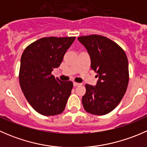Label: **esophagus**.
I'll return each mask as SVG.
<instances>
[{
    "instance_id": "1",
    "label": "esophagus",
    "mask_w": 147,
    "mask_h": 147,
    "mask_svg": "<svg viewBox=\"0 0 147 147\" xmlns=\"http://www.w3.org/2000/svg\"><path fill=\"white\" fill-rule=\"evenodd\" d=\"M80 83H78V82H73V85H74V87H78V86H80Z\"/></svg>"
}]
</instances>
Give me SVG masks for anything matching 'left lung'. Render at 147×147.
I'll list each match as a JSON object with an SVG mask.
<instances>
[{
  "mask_svg": "<svg viewBox=\"0 0 147 147\" xmlns=\"http://www.w3.org/2000/svg\"><path fill=\"white\" fill-rule=\"evenodd\" d=\"M78 40L87 49L91 68L99 80L96 86L85 84L82 98L86 112L105 115L112 112L124 97L129 82V65L123 49L106 37L81 36Z\"/></svg>",
  "mask_w": 147,
  "mask_h": 147,
  "instance_id": "obj_1",
  "label": "left lung"
}]
</instances>
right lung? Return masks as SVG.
Masks as SVG:
<instances>
[{"label":"right lung","instance_id":"right-lung-1","mask_svg":"<svg viewBox=\"0 0 147 147\" xmlns=\"http://www.w3.org/2000/svg\"><path fill=\"white\" fill-rule=\"evenodd\" d=\"M75 37H47L25 49L20 59L19 82L32 107L44 116L64 111L73 87L71 81H61L51 74L58 67Z\"/></svg>","mask_w":147,"mask_h":147}]
</instances>
